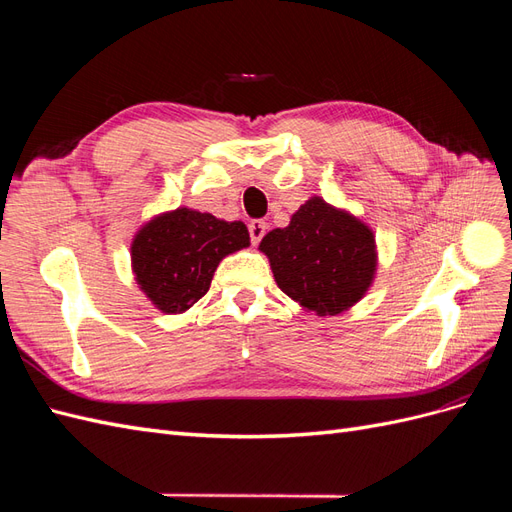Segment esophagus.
Returning <instances> with one entry per match:
<instances>
[{"instance_id":"esophagus-1","label":"esophagus","mask_w":512,"mask_h":512,"mask_svg":"<svg viewBox=\"0 0 512 512\" xmlns=\"http://www.w3.org/2000/svg\"><path fill=\"white\" fill-rule=\"evenodd\" d=\"M247 230H250V239H252V243H254V245H258V243H260V239L265 237L267 224L262 222V220H252L250 224H247Z\"/></svg>"}]
</instances>
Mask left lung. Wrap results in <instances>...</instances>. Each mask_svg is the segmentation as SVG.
Segmentation results:
<instances>
[{"label":"left lung","instance_id":"obj_1","mask_svg":"<svg viewBox=\"0 0 512 512\" xmlns=\"http://www.w3.org/2000/svg\"><path fill=\"white\" fill-rule=\"evenodd\" d=\"M277 286L307 312L335 316L363 299L378 265L376 239L354 215L309 198L286 228L260 241Z\"/></svg>","mask_w":512,"mask_h":512}]
</instances>
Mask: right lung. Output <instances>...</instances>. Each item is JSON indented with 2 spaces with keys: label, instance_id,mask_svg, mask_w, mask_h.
I'll list each match as a JSON object with an SVG mask.
<instances>
[{
  "label": "right lung",
  "instance_id": "1",
  "mask_svg": "<svg viewBox=\"0 0 512 512\" xmlns=\"http://www.w3.org/2000/svg\"><path fill=\"white\" fill-rule=\"evenodd\" d=\"M250 245L243 222L179 207L153 218L132 241L141 290L164 314H181L205 297L220 260Z\"/></svg>",
  "mask_w": 512,
  "mask_h": 512
}]
</instances>
